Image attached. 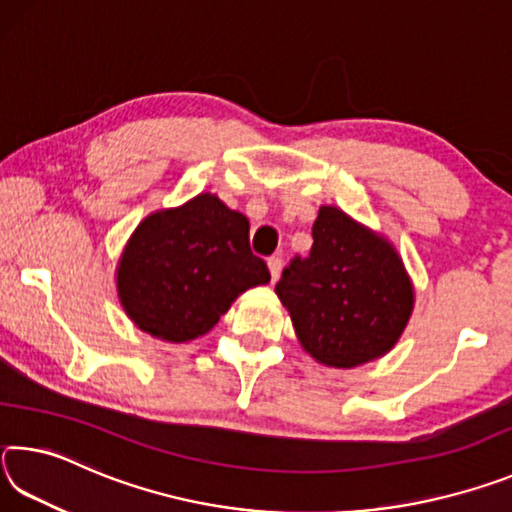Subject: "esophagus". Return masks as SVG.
I'll return each mask as SVG.
<instances>
[{"label": "esophagus", "instance_id": "34e87169", "mask_svg": "<svg viewBox=\"0 0 512 512\" xmlns=\"http://www.w3.org/2000/svg\"><path fill=\"white\" fill-rule=\"evenodd\" d=\"M268 271H271V280L277 282V277H280V273H282V257L273 255L271 259H268Z\"/></svg>", "mask_w": 512, "mask_h": 512}]
</instances>
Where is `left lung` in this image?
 <instances>
[{"mask_svg":"<svg viewBox=\"0 0 512 512\" xmlns=\"http://www.w3.org/2000/svg\"><path fill=\"white\" fill-rule=\"evenodd\" d=\"M311 237L309 255L293 257L275 284L302 348L334 368L386 354L413 309L400 255L339 207H320Z\"/></svg>","mask_w":512,"mask_h":512,"instance_id":"left-lung-1","label":"left lung"}]
</instances>
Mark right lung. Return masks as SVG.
Returning a JSON list of instances; mask_svg holds the SVG:
<instances>
[{
    "label": "right lung",
    "instance_id": "right-lung-1",
    "mask_svg": "<svg viewBox=\"0 0 512 512\" xmlns=\"http://www.w3.org/2000/svg\"><path fill=\"white\" fill-rule=\"evenodd\" d=\"M248 230L246 216L212 194L146 216L117 271L128 318L171 343L210 332L239 293L271 280L250 250Z\"/></svg>",
    "mask_w": 512,
    "mask_h": 512
}]
</instances>
